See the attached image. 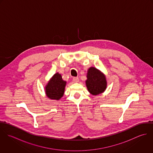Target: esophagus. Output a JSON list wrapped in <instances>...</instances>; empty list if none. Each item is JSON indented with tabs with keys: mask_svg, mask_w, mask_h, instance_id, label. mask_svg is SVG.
I'll list each match as a JSON object with an SVG mask.
<instances>
[{
	"mask_svg": "<svg viewBox=\"0 0 153 153\" xmlns=\"http://www.w3.org/2000/svg\"><path fill=\"white\" fill-rule=\"evenodd\" d=\"M74 82H79V78L78 77H74L72 79Z\"/></svg>",
	"mask_w": 153,
	"mask_h": 153,
	"instance_id": "34e87169",
	"label": "esophagus"
}]
</instances>
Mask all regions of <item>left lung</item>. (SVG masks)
Masks as SVG:
<instances>
[{
  "mask_svg": "<svg viewBox=\"0 0 153 153\" xmlns=\"http://www.w3.org/2000/svg\"><path fill=\"white\" fill-rule=\"evenodd\" d=\"M86 85L88 91L94 95L102 93L107 88L105 76L98 69L91 67L88 70Z\"/></svg>",
  "mask_w": 153,
  "mask_h": 153,
  "instance_id": "8db88e82",
  "label": "left lung"
}]
</instances>
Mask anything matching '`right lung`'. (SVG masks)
I'll list each match as a JSON object with an SVG mask.
<instances>
[{"instance_id":"1","label":"right lung","mask_w":153,"mask_h":153,"mask_svg":"<svg viewBox=\"0 0 153 153\" xmlns=\"http://www.w3.org/2000/svg\"><path fill=\"white\" fill-rule=\"evenodd\" d=\"M66 82L59 73L53 75L45 87L46 96L51 100H59L64 94Z\"/></svg>"}]
</instances>
